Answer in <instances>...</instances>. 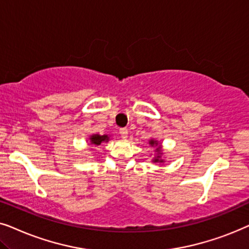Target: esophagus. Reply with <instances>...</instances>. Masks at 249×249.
Instances as JSON below:
<instances>
[{"mask_svg": "<svg viewBox=\"0 0 249 249\" xmlns=\"http://www.w3.org/2000/svg\"><path fill=\"white\" fill-rule=\"evenodd\" d=\"M119 134H121V137L122 138H127V134H128V131H127V128H125V127H122V128H119Z\"/></svg>", "mask_w": 249, "mask_h": 249, "instance_id": "1", "label": "esophagus"}]
</instances>
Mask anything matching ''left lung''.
<instances>
[{
	"label": "left lung",
	"instance_id": "obj_1",
	"mask_svg": "<svg viewBox=\"0 0 249 249\" xmlns=\"http://www.w3.org/2000/svg\"><path fill=\"white\" fill-rule=\"evenodd\" d=\"M149 143H150L151 145H154V144H156V145H157L158 143H157V142H156V141H154V140H151L150 142H149ZM158 149H159V147L157 148V150H158ZM159 158V156H158V157L157 158H155V161H159V163H163V159H158Z\"/></svg>",
	"mask_w": 249,
	"mask_h": 249
}]
</instances>
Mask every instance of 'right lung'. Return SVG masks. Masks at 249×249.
<instances>
[{"mask_svg":"<svg viewBox=\"0 0 249 249\" xmlns=\"http://www.w3.org/2000/svg\"><path fill=\"white\" fill-rule=\"evenodd\" d=\"M90 140H91V142L93 144H100L101 142H104V141H108V137L107 135H98V134H94V135H92V137L90 138Z\"/></svg>","mask_w":249,"mask_h":249,"instance_id":"obj_1","label":"right lung"}]
</instances>
